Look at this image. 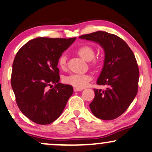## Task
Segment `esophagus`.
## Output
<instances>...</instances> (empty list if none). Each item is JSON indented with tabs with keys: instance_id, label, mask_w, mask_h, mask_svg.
I'll return each instance as SVG.
<instances>
[{
	"instance_id": "esophagus-1",
	"label": "esophagus",
	"mask_w": 152,
	"mask_h": 152,
	"mask_svg": "<svg viewBox=\"0 0 152 152\" xmlns=\"http://www.w3.org/2000/svg\"><path fill=\"white\" fill-rule=\"evenodd\" d=\"M83 89H80V88H77V87H74V91H82Z\"/></svg>"
}]
</instances>
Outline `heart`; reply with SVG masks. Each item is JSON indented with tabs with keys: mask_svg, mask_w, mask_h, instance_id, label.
Returning <instances> with one entry per match:
<instances>
[{
	"mask_svg": "<svg viewBox=\"0 0 152 152\" xmlns=\"http://www.w3.org/2000/svg\"><path fill=\"white\" fill-rule=\"evenodd\" d=\"M77 53L80 57L85 59L87 61H90L94 57V50L90 46L88 45H83V46H80L77 49ZM67 63V57L65 54H62L58 58V64L61 68L64 69L66 67ZM96 63V61H94L92 64L95 65ZM91 80V77L88 74H81V73H73L70 74V75L66 76L64 78V82L74 86L77 88H82L85 87L88 85L89 81Z\"/></svg>",
	"mask_w": 152,
	"mask_h": 152,
	"instance_id": "1",
	"label": "heart"
}]
</instances>
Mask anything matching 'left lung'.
<instances>
[{"mask_svg": "<svg viewBox=\"0 0 152 152\" xmlns=\"http://www.w3.org/2000/svg\"><path fill=\"white\" fill-rule=\"evenodd\" d=\"M79 38L92 41L104 48V67L97 80L106 90L94 89L89 107L98 118L115 119L128 109L138 89L139 67L132 50L119 37L104 31L84 34Z\"/></svg>", "mask_w": 152, "mask_h": 152, "instance_id": "8db88e82", "label": "left lung"}]
</instances>
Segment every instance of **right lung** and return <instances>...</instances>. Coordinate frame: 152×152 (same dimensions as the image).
Wrapping results in <instances>:
<instances>
[{"mask_svg": "<svg viewBox=\"0 0 152 152\" xmlns=\"http://www.w3.org/2000/svg\"><path fill=\"white\" fill-rule=\"evenodd\" d=\"M75 39L38 37L26 43L17 53L11 86L20 110L34 123H53L72 96V86L59 82L57 65L58 58ZM53 83L55 86L51 88Z\"/></svg>", "mask_w": 152, "mask_h": 152, "instance_id": "1", "label": "right lung"}]
</instances>
